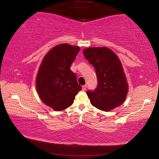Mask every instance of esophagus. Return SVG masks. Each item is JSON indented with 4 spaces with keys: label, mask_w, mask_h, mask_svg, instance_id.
Here are the masks:
<instances>
[{
    "label": "esophagus",
    "mask_w": 159,
    "mask_h": 159,
    "mask_svg": "<svg viewBox=\"0 0 159 159\" xmlns=\"http://www.w3.org/2000/svg\"><path fill=\"white\" fill-rule=\"evenodd\" d=\"M86 88H87V85H84L82 86V90H85Z\"/></svg>",
    "instance_id": "esophagus-1"
}]
</instances>
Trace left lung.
I'll use <instances>...</instances> for the list:
<instances>
[{
	"instance_id": "obj_1",
	"label": "left lung",
	"mask_w": 159,
	"mask_h": 159,
	"mask_svg": "<svg viewBox=\"0 0 159 159\" xmlns=\"http://www.w3.org/2000/svg\"><path fill=\"white\" fill-rule=\"evenodd\" d=\"M85 58L95 69L98 85L88 90L91 104L108 111L123 104L128 93V83L119 59L109 48H90L83 51Z\"/></svg>"
}]
</instances>
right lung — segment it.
Returning <instances> with one entry per match:
<instances>
[{"instance_id":"obj_1","label":"right lung","mask_w":159,"mask_h":159,"mask_svg":"<svg viewBox=\"0 0 159 159\" xmlns=\"http://www.w3.org/2000/svg\"><path fill=\"white\" fill-rule=\"evenodd\" d=\"M80 48L64 43L51 49L43 60L36 77V89L44 104L61 111L73 104L82 88L70 69Z\"/></svg>"}]
</instances>
